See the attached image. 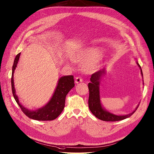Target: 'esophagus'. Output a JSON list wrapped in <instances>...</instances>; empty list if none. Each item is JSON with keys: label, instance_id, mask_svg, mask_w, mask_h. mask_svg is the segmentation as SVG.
<instances>
[{"label": "esophagus", "instance_id": "obj_1", "mask_svg": "<svg viewBox=\"0 0 154 154\" xmlns=\"http://www.w3.org/2000/svg\"><path fill=\"white\" fill-rule=\"evenodd\" d=\"M82 82V79L81 77H77L75 78V82L76 84H79L80 82Z\"/></svg>", "mask_w": 154, "mask_h": 154}]
</instances>
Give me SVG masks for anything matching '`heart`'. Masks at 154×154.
Returning a JSON list of instances; mask_svg holds the SVG:
<instances>
[{
  "label": "heart",
  "mask_w": 154,
  "mask_h": 154,
  "mask_svg": "<svg viewBox=\"0 0 154 154\" xmlns=\"http://www.w3.org/2000/svg\"><path fill=\"white\" fill-rule=\"evenodd\" d=\"M99 50L96 48H86L76 51L72 55L73 59L77 62L87 63V68L90 70L97 69L101 64Z\"/></svg>",
  "instance_id": "obj_1"
}]
</instances>
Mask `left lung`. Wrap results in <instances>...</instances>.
Instances as JSON below:
<instances>
[{
    "mask_svg": "<svg viewBox=\"0 0 154 154\" xmlns=\"http://www.w3.org/2000/svg\"><path fill=\"white\" fill-rule=\"evenodd\" d=\"M137 63L139 66V68L140 69L141 74L143 77V73L141 66H140L138 62H137ZM105 73L106 69H103V70H99L98 72L93 73L91 75V77L90 79L91 82H89L88 84V88L89 91L88 103L90 111L96 118L105 122H116L125 119L127 118H129L137 109L138 105L137 106L136 109L132 112L126 115H114L112 114V113L109 112V111H107L105 109L103 108L101 103V100H100L99 84L100 81H101L102 77L104 75V74H105Z\"/></svg>",
    "mask_w": 154,
    "mask_h": 154,
    "instance_id": "obj_1",
    "label": "left lung"
}]
</instances>
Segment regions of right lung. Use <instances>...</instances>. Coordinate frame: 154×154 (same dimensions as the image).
<instances>
[{
    "instance_id": "add662e5",
    "label": "right lung",
    "mask_w": 154,
    "mask_h": 154,
    "mask_svg": "<svg viewBox=\"0 0 154 154\" xmlns=\"http://www.w3.org/2000/svg\"><path fill=\"white\" fill-rule=\"evenodd\" d=\"M20 55L21 53H18L14 59V64L12 65L11 77L12 91L16 103L20 106L26 116L31 119L38 120V121H51V120L56 119L63 110L66 94L75 85L73 76L65 75L59 79L54 93L48 103L46 104L45 106L35 111L28 109L19 103L14 88V73L17 66Z\"/></svg>"
}]
</instances>
